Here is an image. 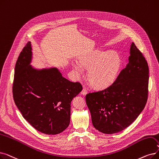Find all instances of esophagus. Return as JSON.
<instances>
[{
    "mask_svg": "<svg viewBox=\"0 0 159 159\" xmlns=\"http://www.w3.org/2000/svg\"><path fill=\"white\" fill-rule=\"evenodd\" d=\"M81 94L83 95H86L87 94V90L85 88L82 89V90L81 91Z\"/></svg>",
    "mask_w": 159,
    "mask_h": 159,
    "instance_id": "1",
    "label": "esophagus"
}]
</instances>
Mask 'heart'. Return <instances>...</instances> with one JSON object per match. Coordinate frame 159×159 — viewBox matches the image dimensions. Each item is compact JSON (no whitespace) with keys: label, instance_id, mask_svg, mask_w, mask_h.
I'll list each match as a JSON object with an SVG mask.
<instances>
[{"label":"heart","instance_id":"1","mask_svg":"<svg viewBox=\"0 0 159 159\" xmlns=\"http://www.w3.org/2000/svg\"><path fill=\"white\" fill-rule=\"evenodd\" d=\"M79 63L72 64L73 70L80 75L84 68L88 69V79L95 88L105 89L116 80L121 66V58L115 51L105 52L95 49L81 55Z\"/></svg>","mask_w":159,"mask_h":159}]
</instances>
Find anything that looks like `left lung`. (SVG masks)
I'll list each match as a JSON object with an SVG mask.
<instances>
[{
    "instance_id": "8db88e82",
    "label": "left lung",
    "mask_w": 159,
    "mask_h": 159,
    "mask_svg": "<svg viewBox=\"0 0 159 159\" xmlns=\"http://www.w3.org/2000/svg\"><path fill=\"white\" fill-rule=\"evenodd\" d=\"M129 61L114 83L86 96L93 127L111 134L128 127L142 112L148 100L149 67L142 53L131 43Z\"/></svg>"
}]
</instances>
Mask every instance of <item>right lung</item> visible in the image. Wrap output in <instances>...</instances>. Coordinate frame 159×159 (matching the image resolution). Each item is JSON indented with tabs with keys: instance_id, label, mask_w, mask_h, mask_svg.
<instances>
[{
	"instance_id": "right-lung-1",
	"label": "right lung",
	"mask_w": 159,
	"mask_h": 159,
	"mask_svg": "<svg viewBox=\"0 0 159 159\" xmlns=\"http://www.w3.org/2000/svg\"><path fill=\"white\" fill-rule=\"evenodd\" d=\"M32 58L29 42L16 64L13 99L34 129L46 134H59L70 125L71 102L82 91V86L63 77L57 67H34Z\"/></svg>"
}]
</instances>
